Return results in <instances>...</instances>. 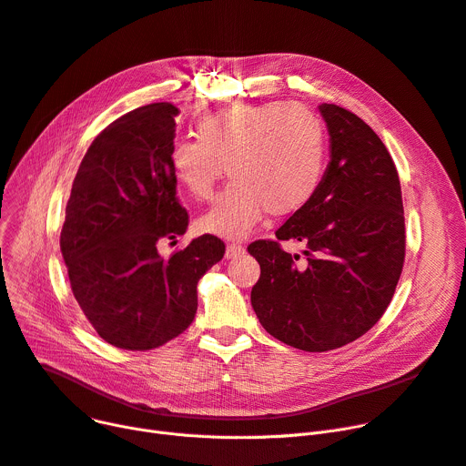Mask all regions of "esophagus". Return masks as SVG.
Masks as SVG:
<instances>
[{"instance_id":"1","label":"esophagus","mask_w":466,"mask_h":466,"mask_svg":"<svg viewBox=\"0 0 466 466\" xmlns=\"http://www.w3.org/2000/svg\"><path fill=\"white\" fill-rule=\"evenodd\" d=\"M243 251H246V249H243V246H241V243H228V246H227V258H236V257H239Z\"/></svg>"}]
</instances>
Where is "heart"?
I'll return each mask as SVG.
<instances>
[{
	"instance_id": "1",
	"label": "heart",
	"mask_w": 466,
	"mask_h": 466,
	"mask_svg": "<svg viewBox=\"0 0 466 466\" xmlns=\"http://www.w3.org/2000/svg\"><path fill=\"white\" fill-rule=\"evenodd\" d=\"M167 162L196 202H208L228 171L234 181L198 227L239 238L264 211L290 215L313 198L325 174L327 130L302 104L232 106L200 116L196 137L171 145Z\"/></svg>"
}]
</instances>
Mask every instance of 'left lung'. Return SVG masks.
Here are the masks:
<instances>
[{"label": "left lung", "mask_w": 466, "mask_h": 466, "mask_svg": "<svg viewBox=\"0 0 466 466\" xmlns=\"http://www.w3.org/2000/svg\"><path fill=\"white\" fill-rule=\"evenodd\" d=\"M330 162L313 198L248 251L260 264L251 304L260 325L287 346L330 351L369 332L395 295L406 255L397 166L355 113L323 104ZM300 240L297 265L279 239Z\"/></svg>", "instance_id": "left-lung-1"}]
</instances>
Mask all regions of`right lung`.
<instances>
[{"label": "right lung", "instance_id": "1", "mask_svg": "<svg viewBox=\"0 0 466 466\" xmlns=\"http://www.w3.org/2000/svg\"><path fill=\"white\" fill-rule=\"evenodd\" d=\"M179 109L167 102L122 115L96 136L73 179L60 251L73 297L107 344L147 351L192 323L196 285L225 255L204 234L169 258L162 239L188 227L167 155Z\"/></svg>", "mask_w": 466, "mask_h": 466}]
</instances>
